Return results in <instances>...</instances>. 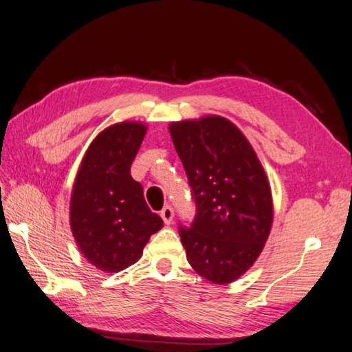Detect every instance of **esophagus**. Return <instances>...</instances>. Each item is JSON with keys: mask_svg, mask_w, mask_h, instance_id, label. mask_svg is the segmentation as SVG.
<instances>
[{"mask_svg": "<svg viewBox=\"0 0 352 352\" xmlns=\"http://www.w3.org/2000/svg\"><path fill=\"white\" fill-rule=\"evenodd\" d=\"M160 217L164 221V224H170L172 219H174V209H172L170 206H164L160 212Z\"/></svg>", "mask_w": 352, "mask_h": 352, "instance_id": "obj_1", "label": "esophagus"}]
</instances>
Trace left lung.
<instances>
[{
	"label": "left lung",
	"mask_w": 352,
	"mask_h": 352,
	"mask_svg": "<svg viewBox=\"0 0 352 352\" xmlns=\"http://www.w3.org/2000/svg\"><path fill=\"white\" fill-rule=\"evenodd\" d=\"M169 133L184 166L197 215L180 238L190 267L226 285L249 270L273 223L272 189L250 142L221 116L172 122Z\"/></svg>",
	"instance_id": "obj_1"
}]
</instances>
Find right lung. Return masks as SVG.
Segmentation results:
<instances>
[{
  "label": "right lung",
  "instance_id": "add662e5",
  "mask_svg": "<svg viewBox=\"0 0 352 352\" xmlns=\"http://www.w3.org/2000/svg\"><path fill=\"white\" fill-rule=\"evenodd\" d=\"M142 122H119L96 135L82 158L70 199V227L89 264L117 273L142 258L163 219L151 212L131 164L146 134Z\"/></svg>",
  "mask_w": 352,
  "mask_h": 352
}]
</instances>
